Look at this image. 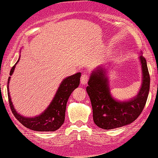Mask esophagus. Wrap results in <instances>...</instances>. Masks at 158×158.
Segmentation results:
<instances>
[{
  "mask_svg": "<svg viewBox=\"0 0 158 158\" xmlns=\"http://www.w3.org/2000/svg\"><path fill=\"white\" fill-rule=\"evenodd\" d=\"M87 81H88V77H87V74H82L81 77V84L82 85H85L87 83Z\"/></svg>",
  "mask_w": 158,
  "mask_h": 158,
  "instance_id": "esophagus-1",
  "label": "esophagus"
}]
</instances>
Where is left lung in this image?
<instances>
[{"mask_svg":"<svg viewBox=\"0 0 158 158\" xmlns=\"http://www.w3.org/2000/svg\"><path fill=\"white\" fill-rule=\"evenodd\" d=\"M141 67V85L137 95L128 100L119 101L111 94L109 65H100L92 71L86 90L93 108V121L98 127L110 130L132 123L141 114L147 102L150 78L147 60L142 55L139 57Z\"/></svg>","mask_w":158,"mask_h":158,"instance_id":"1","label":"left lung"}]
</instances>
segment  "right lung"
<instances>
[{"label":"right lung","mask_w":158,"mask_h":158,"mask_svg":"<svg viewBox=\"0 0 158 158\" xmlns=\"http://www.w3.org/2000/svg\"><path fill=\"white\" fill-rule=\"evenodd\" d=\"M19 57L17 63L10 71V77L8 79L7 91L9 97V105L11 111L17 119V120L24 126L35 131H55L59 129L65 121V109H66L67 101L72 92L77 89L79 85L81 73L65 77L61 81L58 89L56 92L52 101L48 106V107L40 114L33 117H27L18 113L14 106L11 101V95L9 93V81L11 76L15 71L16 65L19 60Z\"/></svg>","instance_id":"add662e5"}]
</instances>
